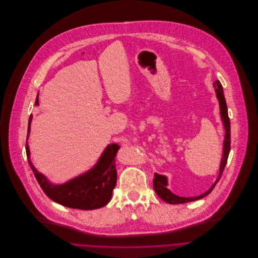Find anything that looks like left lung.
Segmentation results:
<instances>
[{
  "label": "left lung",
  "instance_id": "left-lung-1",
  "mask_svg": "<svg viewBox=\"0 0 258 258\" xmlns=\"http://www.w3.org/2000/svg\"><path fill=\"white\" fill-rule=\"evenodd\" d=\"M215 89H216V93H217V97L220 101V110H221V116H222V120L224 123V127L226 130V136H225V141H224V154H223V159L221 162V166H220V174L219 177L217 179V181L214 183V185L210 188V190H208L205 193L196 196V197H180L177 196L175 194H173L166 186H167V178L163 175H158L154 174V178H153V189L156 191V193L166 202L170 203V204H180V203H186V202H190V201H194L197 199H201L204 196L209 195L212 190L215 188V186L217 185V183L219 182V180L222 177V174L224 172L225 166L227 164L228 161V157L230 153V149H231V128H230V119L228 116V108H227V104H226V99H225V95H224V90H223V86L221 84V82L219 80H217L214 83Z\"/></svg>",
  "mask_w": 258,
  "mask_h": 258
}]
</instances>
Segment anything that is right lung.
<instances>
[{
	"label": "right lung",
	"instance_id": "right-lung-1",
	"mask_svg": "<svg viewBox=\"0 0 258 258\" xmlns=\"http://www.w3.org/2000/svg\"><path fill=\"white\" fill-rule=\"evenodd\" d=\"M35 105H38V96L36 97ZM31 119L32 117L30 116L27 137L30 130ZM25 148L27 160L35 179L45 195L53 201L70 209L89 211L105 207L111 200L113 190L117 183L115 157L119 145L115 143L110 144L102 152L99 161L93 169L62 185L50 184L43 175L38 173L30 162L27 142Z\"/></svg>",
	"mask_w": 258,
	"mask_h": 258
}]
</instances>
